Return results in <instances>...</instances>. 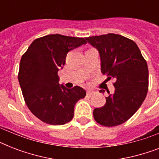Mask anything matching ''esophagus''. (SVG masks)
Listing matches in <instances>:
<instances>
[{"label": "esophagus", "mask_w": 159, "mask_h": 159, "mask_svg": "<svg viewBox=\"0 0 159 159\" xmlns=\"http://www.w3.org/2000/svg\"><path fill=\"white\" fill-rule=\"evenodd\" d=\"M95 92H93V91H91V90H88L87 92V96H89V97H91V96H92V95L94 94Z\"/></svg>", "instance_id": "34e87169"}]
</instances>
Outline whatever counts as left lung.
I'll use <instances>...</instances> for the list:
<instances>
[{
	"instance_id": "8db88e82",
	"label": "left lung",
	"mask_w": 159,
	"mask_h": 159,
	"mask_svg": "<svg viewBox=\"0 0 159 159\" xmlns=\"http://www.w3.org/2000/svg\"><path fill=\"white\" fill-rule=\"evenodd\" d=\"M86 39L99 51L103 75L115 80L114 93L108 92L106 104L93 111L95 120L106 127L120 125L138 111L147 96V62L135 42L120 34H107Z\"/></svg>"
}]
</instances>
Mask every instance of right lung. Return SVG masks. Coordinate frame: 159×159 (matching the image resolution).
I'll return each mask as SVG.
<instances>
[{
  "instance_id": "obj_1",
  "label": "right lung",
  "mask_w": 159,
  "mask_h": 159,
  "mask_svg": "<svg viewBox=\"0 0 159 159\" xmlns=\"http://www.w3.org/2000/svg\"><path fill=\"white\" fill-rule=\"evenodd\" d=\"M87 43L86 39L48 34L34 39L20 62L18 79L30 111L44 123L61 125L72 120L74 106L86 91L76 86L60 87L58 70L69 51Z\"/></svg>"
}]
</instances>
